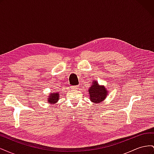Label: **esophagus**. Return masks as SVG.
Segmentation results:
<instances>
[{
    "label": "esophagus",
    "instance_id": "esophagus-1",
    "mask_svg": "<svg viewBox=\"0 0 154 154\" xmlns=\"http://www.w3.org/2000/svg\"><path fill=\"white\" fill-rule=\"evenodd\" d=\"M72 90H78L79 89V86H71V87Z\"/></svg>",
    "mask_w": 154,
    "mask_h": 154
}]
</instances>
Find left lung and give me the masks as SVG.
<instances>
[{"mask_svg": "<svg viewBox=\"0 0 154 154\" xmlns=\"http://www.w3.org/2000/svg\"><path fill=\"white\" fill-rule=\"evenodd\" d=\"M90 100L94 103H99L104 101L109 94V91L104 85H99L98 82L94 80L92 83L91 87L88 88Z\"/></svg>", "mask_w": 154, "mask_h": 154, "instance_id": "1", "label": "left lung"}]
</instances>
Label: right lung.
Listing matches in <instances>:
<instances>
[{
	"label": "right lung",
	"instance_id": "right-lung-1",
	"mask_svg": "<svg viewBox=\"0 0 154 154\" xmlns=\"http://www.w3.org/2000/svg\"><path fill=\"white\" fill-rule=\"evenodd\" d=\"M60 94L59 92H51L48 96V102L50 104H55L57 103V101L60 100Z\"/></svg>",
	"mask_w": 154,
	"mask_h": 154
}]
</instances>
